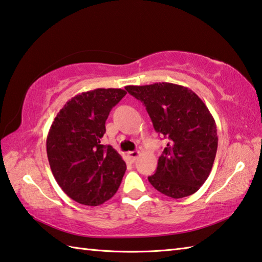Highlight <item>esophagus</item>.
Here are the masks:
<instances>
[{"instance_id": "1", "label": "esophagus", "mask_w": 262, "mask_h": 262, "mask_svg": "<svg viewBox=\"0 0 262 262\" xmlns=\"http://www.w3.org/2000/svg\"><path fill=\"white\" fill-rule=\"evenodd\" d=\"M140 155H141V152L139 151V150H135V151H129L127 154V157L130 159L132 162H135L137 158L140 157Z\"/></svg>"}]
</instances>
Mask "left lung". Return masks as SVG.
Segmentation results:
<instances>
[{"mask_svg":"<svg viewBox=\"0 0 262 262\" xmlns=\"http://www.w3.org/2000/svg\"><path fill=\"white\" fill-rule=\"evenodd\" d=\"M125 89L144 104L155 130L167 139L149 183L173 199L194 194L210 174L219 143L216 123L206 104L190 89L173 83Z\"/></svg>","mask_w":262,"mask_h":262,"instance_id":"8db88e82","label":"left lung"}]
</instances>
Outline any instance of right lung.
Here are the masks:
<instances>
[{"mask_svg": "<svg viewBox=\"0 0 262 262\" xmlns=\"http://www.w3.org/2000/svg\"><path fill=\"white\" fill-rule=\"evenodd\" d=\"M126 94L112 88L82 92L66 103L48 132L52 173L62 190L81 205H103L121 184L126 163L100 140L111 110Z\"/></svg>", "mask_w": 262, "mask_h": 262, "instance_id": "1", "label": "right lung"}]
</instances>
